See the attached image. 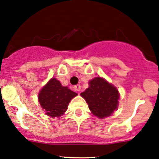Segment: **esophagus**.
<instances>
[{
    "mask_svg": "<svg viewBox=\"0 0 159 159\" xmlns=\"http://www.w3.org/2000/svg\"><path fill=\"white\" fill-rule=\"evenodd\" d=\"M74 89L75 91H80V90H81V85L80 84H76L74 86Z\"/></svg>",
    "mask_w": 159,
    "mask_h": 159,
    "instance_id": "1",
    "label": "esophagus"
}]
</instances>
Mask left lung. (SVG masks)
<instances>
[{"mask_svg": "<svg viewBox=\"0 0 159 159\" xmlns=\"http://www.w3.org/2000/svg\"><path fill=\"white\" fill-rule=\"evenodd\" d=\"M89 88L81 93L94 116H110L117 108L120 94L117 89L102 78H95L89 82Z\"/></svg>", "mask_w": 159, "mask_h": 159, "instance_id": "8db88e82", "label": "left lung"}]
</instances>
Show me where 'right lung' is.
I'll return each mask as SVG.
<instances>
[{"mask_svg":"<svg viewBox=\"0 0 159 159\" xmlns=\"http://www.w3.org/2000/svg\"><path fill=\"white\" fill-rule=\"evenodd\" d=\"M77 93L61 86L56 78H52L39 93V101L48 116L58 117L66 111L69 102Z\"/></svg>","mask_w":159,"mask_h":159,"instance_id":"right-lung-1","label":"right lung"}]
</instances>
